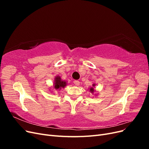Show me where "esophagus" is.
I'll return each mask as SVG.
<instances>
[{"mask_svg": "<svg viewBox=\"0 0 149 149\" xmlns=\"http://www.w3.org/2000/svg\"><path fill=\"white\" fill-rule=\"evenodd\" d=\"M73 83H74V84L76 86H79V81H78V80L74 81Z\"/></svg>", "mask_w": 149, "mask_h": 149, "instance_id": "34e87169", "label": "esophagus"}]
</instances>
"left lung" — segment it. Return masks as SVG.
Listing matches in <instances>:
<instances>
[{
  "label": "left lung",
  "instance_id": "left-lung-1",
  "mask_svg": "<svg viewBox=\"0 0 149 149\" xmlns=\"http://www.w3.org/2000/svg\"><path fill=\"white\" fill-rule=\"evenodd\" d=\"M94 86H95V84H93V86L94 87ZM89 91L91 92V93H93L94 92H95V90H94V88H89Z\"/></svg>",
  "mask_w": 149,
  "mask_h": 149
}]
</instances>
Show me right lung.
Wrapping results in <instances>:
<instances>
[{
  "label": "right lung",
  "instance_id": "obj_1",
  "mask_svg": "<svg viewBox=\"0 0 149 149\" xmlns=\"http://www.w3.org/2000/svg\"><path fill=\"white\" fill-rule=\"evenodd\" d=\"M67 84V82L64 80H62L60 76H56L55 79H54L53 83V90L54 91H60L62 88H65Z\"/></svg>",
  "mask_w": 149,
  "mask_h": 149
}]
</instances>
